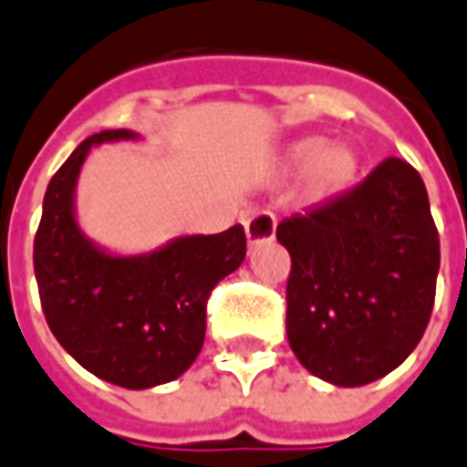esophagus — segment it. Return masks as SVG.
Returning <instances> with one entry per match:
<instances>
[{"label":"esophagus","instance_id":"1","mask_svg":"<svg viewBox=\"0 0 467 467\" xmlns=\"http://www.w3.org/2000/svg\"><path fill=\"white\" fill-rule=\"evenodd\" d=\"M245 234L253 245H255V243H265V240H274L275 217L271 212H255V214L245 222Z\"/></svg>","mask_w":467,"mask_h":467}]
</instances>
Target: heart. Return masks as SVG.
<instances>
[{
  "label": "heart",
  "mask_w": 467,
  "mask_h": 467,
  "mask_svg": "<svg viewBox=\"0 0 467 467\" xmlns=\"http://www.w3.org/2000/svg\"><path fill=\"white\" fill-rule=\"evenodd\" d=\"M291 171H306L314 192H332L353 176L355 155L345 145H325L322 138L296 140L286 153Z\"/></svg>",
  "instance_id": "heart-1"
}]
</instances>
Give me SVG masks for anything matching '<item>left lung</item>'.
<instances>
[{
	"instance_id": "1",
	"label": "left lung",
	"mask_w": 467,
	"mask_h": 467,
	"mask_svg": "<svg viewBox=\"0 0 467 467\" xmlns=\"http://www.w3.org/2000/svg\"><path fill=\"white\" fill-rule=\"evenodd\" d=\"M291 255L286 335L332 386L383 379L420 345L434 304L440 237L421 176L386 158L355 189L275 227Z\"/></svg>"
}]
</instances>
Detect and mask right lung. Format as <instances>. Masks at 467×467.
Listing matches in <instances>:
<instances>
[{
  "instance_id": "obj_1",
  "label": "right lung",
  "mask_w": 467,
  "mask_h": 467,
  "mask_svg": "<svg viewBox=\"0 0 467 467\" xmlns=\"http://www.w3.org/2000/svg\"><path fill=\"white\" fill-rule=\"evenodd\" d=\"M119 140L140 135H91L50 179L33 263L63 350L97 379L142 391L183 376L202 353L209 294L245 260V230L181 234L138 255L97 245L76 220V186L91 148Z\"/></svg>"
}]
</instances>
